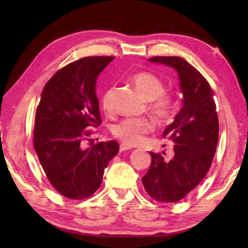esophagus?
Returning a JSON list of instances; mask_svg holds the SVG:
<instances>
[{"mask_svg": "<svg viewBox=\"0 0 248 248\" xmlns=\"http://www.w3.org/2000/svg\"><path fill=\"white\" fill-rule=\"evenodd\" d=\"M131 150V146L125 145V144H120V152H124V151H128Z\"/></svg>", "mask_w": 248, "mask_h": 248, "instance_id": "obj_1", "label": "esophagus"}]
</instances>
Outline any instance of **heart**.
Returning <instances> with one entry per match:
<instances>
[{"instance_id": "obj_1", "label": "heart", "mask_w": 248, "mask_h": 248, "mask_svg": "<svg viewBox=\"0 0 248 248\" xmlns=\"http://www.w3.org/2000/svg\"><path fill=\"white\" fill-rule=\"evenodd\" d=\"M133 85L143 97L151 102L150 109L159 120H164L170 115L173 99L164 93V83L150 72H138L131 78ZM114 87H109L102 97V106L109 114L112 110ZM153 123L146 118H127L119 121L112 127V134L124 144L129 146L139 145L144 141L146 134L153 131Z\"/></svg>"}]
</instances>
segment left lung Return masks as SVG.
I'll return each instance as SVG.
<instances>
[{"label":"left lung","instance_id":"1","mask_svg":"<svg viewBox=\"0 0 248 248\" xmlns=\"http://www.w3.org/2000/svg\"><path fill=\"white\" fill-rule=\"evenodd\" d=\"M149 61L177 72L183 106L163 132L175 143L173 157L151 152L152 162L142 184L159 202H177L198 186L211 166L219 139L217 106L207 79L183 58L154 57Z\"/></svg>","mask_w":248,"mask_h":248}]
</instances>
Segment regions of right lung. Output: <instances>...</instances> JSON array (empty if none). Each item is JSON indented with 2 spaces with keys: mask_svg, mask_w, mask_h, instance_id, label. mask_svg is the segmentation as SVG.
<instances>
[{
  "mask_svg": "<svg viewBox=\"0 0 248 248\" xmlns=\"http://www.w3.org/2000/svg\"><path fill=\"white\" fill-rule=\"evenodd\" d=\"M114 57H89L59 70L45 85L37 107L33 146L54 189L70 199L89 198L118 153L110 140L84 146L87 129L102 124L96 82Z\"/></svg>",
  "mask_w": 248,
  "mask_h": 248,
  "instance_id": "obj_1",
  "label": "right lung"
}]
</instances>
